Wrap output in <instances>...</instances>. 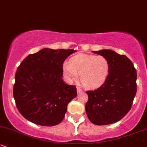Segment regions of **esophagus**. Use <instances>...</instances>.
Instances as JSON below:
<instances>
[{"label":"esophagus","instance_id":"esophagus-1","mask_svg":"<svg viewBox=\"0 0 147 147\" xmlns=\"http://www.w3.org/2000/svg\"><path fill=\"white\" fill-rule=\"evenodd\" d=\"M77 93H81V92H82V88H80L79 87H77Z\"/></svg>","mask_w":147,"mask_h":147}]
</instances>
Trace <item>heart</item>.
Listing matches in <instances>:
<instances>
[{
  "label": "heart",
  "mask_w": 147,
  "mask_h": 147,
  "mask_svg": "<svg viewBox=\"0 0 147 147\" xmlns=\"http://www.w3.org/2000/svg\"><path fill=\"white\" fill-rule=\"evenodd\" d=\"M63 70L70 80H76L80 75L82 84L86 88H96L102 86L107 79L110 64L103 56L78 54L65 63Z\"/></svg>",
  "instance_id": "heart-1"
}]
</instances>
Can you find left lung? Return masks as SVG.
<instances>
[{"mask_svg":"<svg viewBox=\"0 0 147 147\" xmlns=\"http://www.w3.org/2000/svg\"><path fill=\"white\" fill-rule=\"evenodd\" d=\"M109 61L107 79L95 90L86 91L88 100L86 112L96 125L113 124L129 113L137 91V72L131 61L111 50L92 51Z\"/></svg>","mask_w":147,"mask_h":147,"instance_id":"8db88e82","label":"left lung"}]
</instances>
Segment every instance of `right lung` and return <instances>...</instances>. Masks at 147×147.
I'll use <instances>...</instances> for the list:
<instances>
[{
    "label": "right lung",
    "instance_id": "1",
    "mask_svg": "<svg viewBox=\"0 0 147 147\" xmlns=\"http://www.w3.org/2000/svg\"><path fill=\"white\" fill-rule=\"evenodd\" d=\"M75 50L44 48L24 59L15 75L13 95L18 111L34 124L52 126L63 119L75 86L63 82V63Z\"/></svg>",
    "mask_w": 147,
    "mask_h": 147
}]
</instances>
